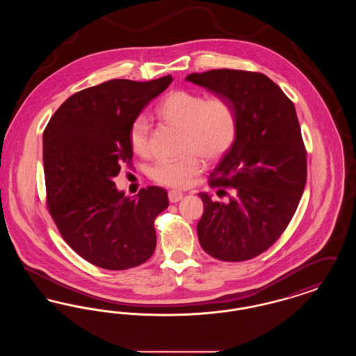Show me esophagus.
Returning a JSON list of instances; mask_svg holds the SVG:
<instances>
[{"label": "esophagus", "instance_id": "34e87169", "mask_svg": "<svg viewBox=\"0 0 356 356\" xmlns=\"http://www.w3.org/2000/svg\"><path fill=\"white\" fill-rule=\"evenodd\" d=\"M168 199H170V203H177L183 199V193L179 192V191H170L168 192Z\"/></svg>", "mask_w": 356, "mask_h": 356}]
</instances>
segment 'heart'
<instances>
[{"mask_svg": "<svg viewBox=\"0 0 356 356\" xmlns=\"http://www.w3.org/2000/svg\"><path fill=\"white\" fill-rule=\"evenodd\" d=\"M160 119L183 131L181 152L176 160H157L148 170L153 181L172 188L189 186L200 173L202 161H215L228 152L237 136V115L234 105L220 96L207 97L186 89L170 92L159 104ZM149 121L136 118L128 131L134 152L145 156L149 151Z\"/></svg>", "mask_w": 356, "mask_h": 356, "instance_id": "heart-1", "label": "heart"}]
</instances>
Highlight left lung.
Instances as JSON below:
<instances>
[{
	"instance_id": "left-lung-1",
	"label": "left lung",
	"mask_w": 356,
	"mask_h": 356,
	"mask_svg": "<svg viewBox=\"0 0 356 356\" xmlns=\"http://www.w3.org/2000/svg\"><path fill=\"white\" fill-rule=\"evenodd\" d=\"M186 81L227 99L236 111L232 148L209 176L211 188H233L228 203L199 193L204 213L197 236L222 261H244L267 251L296 212L307 180V152L293 102L263 73L213 69Z\"/></svg>"
}]
</instances>
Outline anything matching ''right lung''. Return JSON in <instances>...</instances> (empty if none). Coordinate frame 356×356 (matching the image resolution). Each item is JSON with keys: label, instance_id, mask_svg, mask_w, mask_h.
<instances>
[{"label": "right lung", "instance_id": "add662e5", "mask_svg": "<svg viewBox=\"0 0 356 356\" xmlns=\"http://www.w3.org/2000/svg\"><path fill=\"white\" fill-rule=\"evenodd\" d=\"M172 83L116 79L83 89L54 112L44 136L47 203L69 247L112 271L145 263L156 248L154 219L168 207L164 188L125 196L113 179L131 164L129 125Z\"/></svg>", "mask_w": 356, "mask_h": 356}]
</instances>
